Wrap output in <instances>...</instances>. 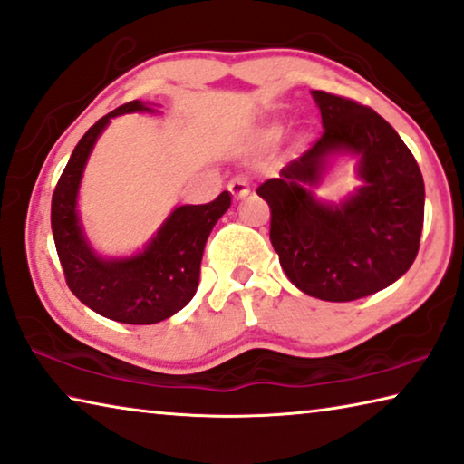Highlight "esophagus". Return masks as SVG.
<instances>
[{"instance_id": "obj_1", "label": "esophagus", "mask_w": 464, "mask_h": 464, "mask_svg": "<svg viewBox=\"0 0 464 464\" xmlns=\"http://www.w3.org/2000/svg\"><path fill=\"white\" fill-rule=\"evenodd\" d=\"M229 192L237 198H246L249 194V181L247 178H244V175H239V178H233L229 181Z\"/></svg>"}]
</instances>
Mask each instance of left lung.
I'll use <instances>...</instances> for the list:
<instances>
[{
  "label": "left lung",
  "instance_id": "1",
  "mask_svg": "<svg viewBox=\"0 0 464 464\" xmlns=\"http://www.w3.org/2000/svg\"><path fill=\"white\" fill-rule=\"evenodd\" d=\"M322 136L256 189L270 206V241L305 295L353 301L386 289L411 268L423 229L425 186L413 154L373 109L312 91ZM355 156L362 186L341 203L315 198L334 156Z\"/></svg>",
  "mask_w": 464,
  "mask_h": 464
}]
</instances>
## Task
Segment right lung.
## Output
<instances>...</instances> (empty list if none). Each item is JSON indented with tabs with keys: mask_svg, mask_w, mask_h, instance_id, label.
Instances as JSON below:
<instances>
[{
	"mask_svg": "<svg viewBox=\"0 0 464 464\" xmlns=\"http://www.w3.org/2000/svg\"><path fill=\"white\" fill-rule=\"evenodd\" d=\"M150 102L130 101L94 123L76 144L51 200V229L70 291L92 312L121 324H157L196 295L206 239L229 210L231 194L208 204L175 206L140 252L102 258L78 215V192L88 157L109 121L123 113H154Z\"/></svg>",
	"mask_w": 464,
	"mask_h": 464,
	"instance_id": "obj_1",
	"label": "right lung"
}]
</instances>
